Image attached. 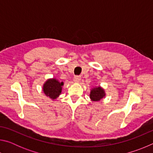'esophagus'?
<instances>
[{"instance_id": "esophagus-1", "label": "esophagus", "mask_w": 153, "mask_h": 153, "mask_svg": "<svg viewBox=\"0 0 153 153\" xmlns=\"http://www.w3.org/2000/svg\"><path fill=\"white\" fill-rule=\"evenodd\" d=\"M80 80H81V77H79V76H75L74 77V81L76 82V83L79 82Z\"/></svg>"}]
</instances>
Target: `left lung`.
Returning <instances> with one entry per match:
<instances>
[{"instance_id": "1", "label": "left lung", "mask_w": 153, "mask_h": 153, "mask_svg": "<svg viewBox=\"0 0 153 153\" xmlns=\"http://www.w3.org/2000/svg\"><path fill=\"white\" fill-rule=\"evenodd\" d=\"M106 96L105 89L100 86L93 87L90 93V98L92 102H98L104 98Z\"/></svg>"}]
</instances>
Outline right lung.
<instances>
[{"instance_id": "obj_1", "label": "right lung", "mask_w": 153, "mask_h": 153, "mask_svg": "<svg viewBox=\"0 0 153 153\" xmlns=\"http://www.w3.org/2000/svg\"><path fill=\"white\" fill-rule=\"evenodd\" d=\"M63 85V82H59L55 77L49 78L44 83L42 91L46 97L54 100L61 94Z\"/></svg>"}]
</instances>
